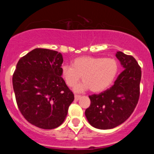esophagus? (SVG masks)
Masks as SVG:
<instances>
[{
    "label": "esophagus",
    "instance_id": "obj_1",
    "mask_svg": "<svg viewBox=\"0 0 154 154\" xmlns=\"http://www.w3.org/2000/svg\"><path fill=\"white\" fill-rule=\"evenodd\" d=\"M80 98H81V96H79V95H75V100H79Z\"/></svg>",
    "mask_w": 154,
    "mask_h": 154
}]
</instances>
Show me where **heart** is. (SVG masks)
<instances>
[{
    "mask_svg": "<svg viewBox=\"0 0 154 154\" xmlns=\"http://www.w3.org/2000/svg\"><path fill=\"white\" fill-rule=\"evenodd\" d=\"M118 71L119 65L114 58L82 56L75 58L72 66L62 65L60 74L69 87L75 85L82 76L83 82L75 87V92L90 89L92 92H99L112 85Z\"/></svg>",
    "mask_w": 154,
    "mask_h": 154,
    "instance_id": "obj_1",
    "label": "heart"
}]
</instances>
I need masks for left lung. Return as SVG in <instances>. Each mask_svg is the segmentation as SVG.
<instances>
[{
    "label": "left lung",
    "instance_id": "1",
    "mask_svg": "<svg viewBox=\"0 0 154 154\" xmlns=\"http://www.w3.org/2000/svg\"><path fill=\"white\" fill-rule=\"evenodd\" d=\"M116 56L124 70L112 86L99 94L89 96L90 106L85 116L94 127L109 130L124 123L133 113L140 98L141 68L132 55L117 51Z\"/></svg>",
    "mask_w": 154,
    "mask_h": 154
}]
</instances>
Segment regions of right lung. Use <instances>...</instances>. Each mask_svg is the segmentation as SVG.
Masks as SVG:
<instances>
[{
	"instance_id": "obj_1",
	"label": "right lung",
	"mask_w": 154,
	"mask_h": 154,
	"mask_svg": "<svg viewBox=\"0 0 154 154\" xmlns=\"http://www.w3.org/2000/svg\"><path fill=\"white\" fill-rule=\"evenodd\" d=\"M61 53L35 48L19 59L12 77L17 107L34 126L51 130L65 120L74 94L61 76Z\"/></svg>"
}]
</instances>
